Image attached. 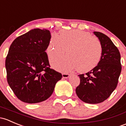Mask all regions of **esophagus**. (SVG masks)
Returning <instances> with one entry per match:
<instances>
[{"label": "esophagus", "instance_id": "1", "mask_svg": "<svg viewBox=\"0 0 126 126\" xmlns=\"http://www.w3.org/2000/svg\"><path fill=\"white\" fill-rule=\"evenodd\" d=\"M70 75L68 73H63V78H69Z\"/></svg>", "mask_w": 126, "mask_h": 126}]
</instances>
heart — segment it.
I'll return each instance as SVG.
<instances>
[{
    "label": "heart",
    "instance_id": "heart-1",
    "mask_svg": "<svg viewBox=\"0 0 126 126\" xmlns=\"http://www.w3.org/2000/svg\"><path fill=\"white\" fill-rule=\"evenodd\" d=\"M67 49L69 55L57 56L50 59L51 65L57 70L67 72L77 69L80 72H87L98 64L102 54L99 40L89 32L63 30L59 35L51 34L47 48L49 56L64 54Z\"/></svg>",
    "mask_w": 126,
    "mask_h": 126
}]
</instances>
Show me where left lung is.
Masks as SVG:
<instances>
[{
	"label": "left lung",
	"mask_w": 126,
	"mask_h": 126,
	"mask_svg": "<svg viewBox=\"0 0 126 126\" xmlns=\"http://www.w3.org/2000/svg\"><path fill=\"white\" fill-rule=\"evenodd\" d=\"M102 47L98 65L85 75H79L80 84L76 93L86 103L98 104L106 100L117 86L121 72V55L110 39L101 32H94Z\"/></svg>",
	"instance_id": "left-lung-1"
}]
</instances>
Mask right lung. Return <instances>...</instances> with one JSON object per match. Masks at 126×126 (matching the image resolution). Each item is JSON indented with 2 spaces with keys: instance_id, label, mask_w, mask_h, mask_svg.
Wrapping results in <instances>:
<instances>
[{
  "instance_id": "right-lung-1",
  "label": "right lung",
  "mask_w": 126,
  "mask_h": 126,
  "mask_svg": "<svg viewBox=\"0 0 126 126\" xmlns=\"http://www.w3.org/2000/svg\"><path fill=\"white\" fill-rule=\"evenodd\" d=\"M51 34L34 28L14 40L5 60L9 85L17 98L26 103L47 99L63 75L50 68L45 50Z\"/></svg>"
}]
</instances>
